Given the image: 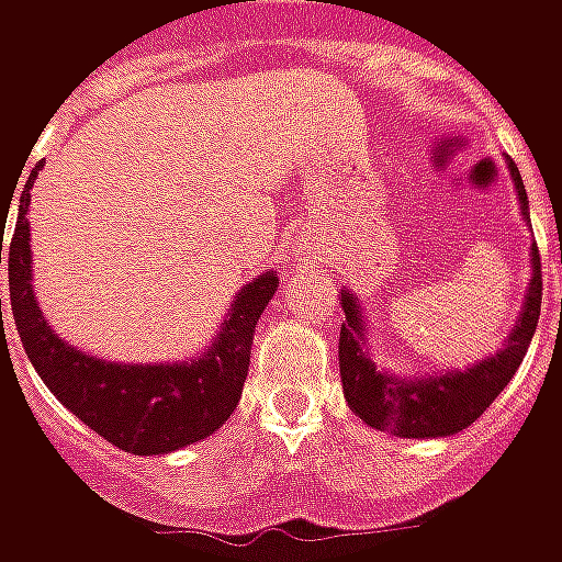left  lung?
I'll return each instance as SVG.
<instances>
[{
  "label": "left lung",
  "instance_id": "1",
  "mask_svg": "<svg viewBox=\"0 0 562 562\" xmlns=\"http://www.w3.org/2000/svg\"><path fill=\"white\" fill-rule=\"evenodd\" d=\"M508 173L518 192L520 216L524 222H530L527 189L512 159H508ZM530 268L532 277L527 282L524 306L515 318V328L508 330L503 349L463 370H446V373L439 370L424 376H394L391 370L376 367L367 342V318L361 304L355 294H349V289H342L346 322L340 328V379L352 413L370 427L403 439H436V436H454L467 430L512 382L530 349L542 313V261L536 244L530 246Z\"/></svg>",
  "mask_w": 562,
  "mask_h": 562
}]
</instances>
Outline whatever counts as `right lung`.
Wrapping results in <instances>:
<instances>
[{"instance_id": "right-lung-1", "label": "right lung", "mask_w": 562, "mask_h": 562, "mask_svg": "<svg viewBox=\"0 0 562 562\" xmlns=\"http://www.w3.org/2000/svg\"><path fill=\"white\" fill-rule=\"evenodd\" d=\"M42 165H35L20 192L18 225L11 234L0 265L8 261L11 313L20 330V342L38 370L44 385L80 422L104 436L108 442L128 454H168L177 448L207 439L228 422L244 391L252 337L265 306L280 285L277 270H268L244 285L234 297L228 316L213 334L201 355L171 364H120L87 355L56 334L32 292V249H30V189ZM8 210H2V222ZM2 325V297H0Z\"/></svg>"}]
</instances>
